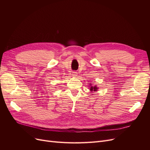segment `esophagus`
<instances>
[{
	"instance_id": "esophagus-1",
	"label": "esophagus",
	"mask_w": 150,
	"mask_h": 150,
	"mask_svg": "<svg viewBox=\"0 0 150 150\" xmlns=\"http://www.w3.org/2000/svg\"><path fill=\"white\" fill-rule=\"evenodd\" d=\"M77 75H78L77 72H73V74H72V76H73V77H75V78H76V77L77 76Z\"/></svg>"
}]
</instances>
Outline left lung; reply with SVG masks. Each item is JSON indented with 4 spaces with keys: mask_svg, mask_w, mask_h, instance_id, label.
I'll list each match as a JSON object with an SVG mask.
<instances>
[{
    "mask_svg": "<svg viewBox=\"0 0 150 150\" xmlns=\"http://www.w3.org/2000/svg\"><path fill=\"white\" fill-rule=\"evenodd\" d=\"M89 88H90V89H90V91H91L92 92H96V91H97L98 89V88L97 87L96 85L94 86H92L91 83H89Z\"/></svg>",
    "mask_w": 150,
    "mask_h": 150,
    "instance_id": "obj_1",
    "label": "left lung"
}]
</instances>
